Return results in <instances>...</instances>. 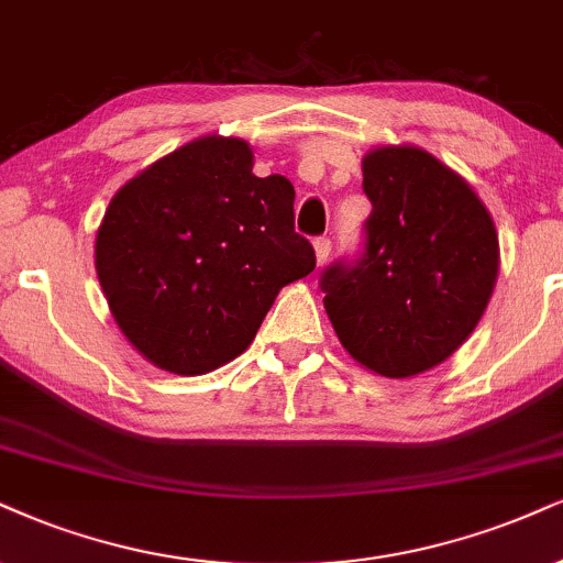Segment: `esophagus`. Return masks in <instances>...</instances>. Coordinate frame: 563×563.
<instances>
[{
    "instance_id": "34e87169",
    "label": "esophagus",
    "mask_w": 563,
    "mask_h": 563,
    "mask_svg": "<svg viewBox=\"0 0 563 563\" xmlns=\"http://www.w3.org/2000/svg\"><path fill=\"white\" fill-rule=\"evenodd\" d=\"M316 258H318V263H325L329 261V255H331V245H334V242H331V238H318L316 242Z\"/></svg>"
}]
</instances>
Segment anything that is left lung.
<instances>
[{"mask_svg":"<svg viewBox=\"0 0 563 563\" xmlns=\"http://www.w3.org/2000/svg\"><path fill=\"white\" fill-rule=\"evenodd\" d=\"M363 250L321 274L325 313L357 363L409 378L473 334L498 274L490 213L460 175L412 145L363 162Z\"/></svg>","mask_w":563,"mask_h":563,"instance_id":"8db88e82","label":"left lung"}]
</instances>
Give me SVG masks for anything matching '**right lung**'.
<instances>
[{
    "mask_svg": "<svg viewBox=\"0 0 563 563\" xmlns=\"http://www.w3.org/2000/svg\"><path fill=\"white\" fill-rule=\"evenodd\" d=\"M316 268L295 187L253 175L238 137H198L130 179L96 234V271L122 334L151 363L200 376L255 339L282 287Z\"/></svg>",
    "mask_w": 563,
    "mask_h": 563,
    "instance_id": "1",
    "label": "right lung"
}]
</instances>
